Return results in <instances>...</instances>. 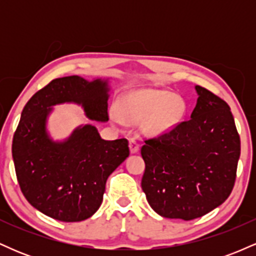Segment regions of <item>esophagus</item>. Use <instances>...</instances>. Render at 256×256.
Listing matches in <instances>:
<instances>
[{
  "label": "esophagus",
  "mask_w": 256,
  "mask_h": 256,
  "mask_svg": "<svg viewBox=\"0 0 256 256\" xmlns=\"http://www.w3.org/2000/svg\"><path fill=\"white\" fill-rule=\"evenodd\" d=\"M138 149H140V144H138L134 140H130V152H132V154L137 152Z\"/></svg>",
  "instance_id": "1"
}]
</instances>
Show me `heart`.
Wrapping results in <instances>:
<instances>
[{
    "instance_id": "1",
    "label": "heart",
    "mask_w": 256,
    "mask_h": 256,
    "mask_svg": "<svg viewBox=\"0 0 256 256\" xmlns=\"http://www.w3.org/2000/svg\"><path fill=\"white\" fill-rule=\"evenodd\" d=\"M184 110L183 98L166 90H134L118 102L120 119L137 124L146 118L144 130L150 134H161L171 130L183 116Z\"/></svg>"
}]
</instances>
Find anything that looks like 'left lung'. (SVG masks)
<instances>
[{"instance_id":"1","label":"left lung","mask_w":256,"mask_h":256,"mask_svg":"<svg viewBox=\"0 0 256 256\" xmlns=\"http://www.w3.org/2000/svg\"><path fill=\"white\" fill-rule=\"evenodd\" d=\"M189 120L146 140L142 189L158 216L192 220L230 196L236 180L240 140L230 107L204 88Z\"/></svg>"}]
</instances>
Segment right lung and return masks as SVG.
<instances>
[{"instance_id": "add662e5", "label": "right lung", "mask_w": 256, "mask_h": 256, "mask_svg": "<svg viewBox=\"0 0 256 256\" xmlns=\"http://www.w3.org/2000/svg\"><path fill=\"white\" fill-rule=\"evenodd\" d=\"M108 91V82L102 79L56 78L37 91L22 112L12 144L18 183L28 204L52 219L90 218L102 204L107 178L130 149L125 138L102 140L92 125L54 142L46 128L52 106L73 102L82 104L89 119L107 122Z\"/></svg>"}]
</instances>
